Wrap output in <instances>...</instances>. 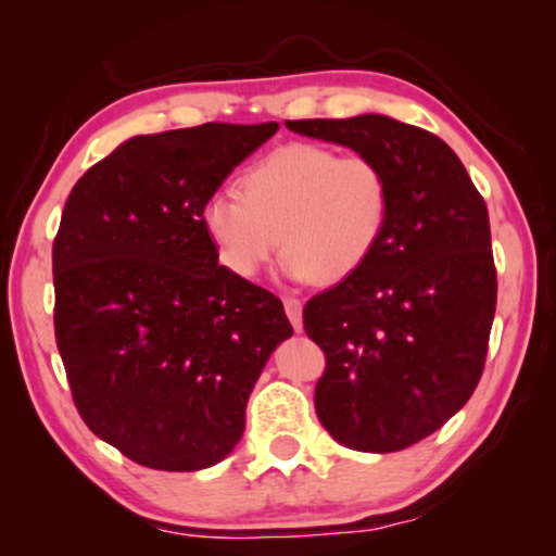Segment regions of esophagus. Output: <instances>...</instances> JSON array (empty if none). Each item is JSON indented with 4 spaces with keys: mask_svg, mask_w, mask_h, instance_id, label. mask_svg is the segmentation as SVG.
Masks as SVG:
<instances>
[{
    "mask_svg": "<svg viewBox=\"0 0 556 556\" xmlns=\"http://www.w3.org/2000/svg\"><path fill=\"white\" fill-rule=\"evenodd\" d=\"M283 308H286L288 321L293 324V329L301 331L303 329V306H301V301L299 299H291V295H288V299H283Z\"/></svg>",
    "mask_w": 556,
    "mask_h": 556,
    "instance_id": "esophagus-1",
    "label": "esophagus"
}]
</instances>
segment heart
<instances>
[{
    "mask_svg": "<svg viewBox=\"0 0 556 556\" xmlns=\"http://www.w3.org/2000/svg\"><path fill=\"white\" fill-rule=\"evenodd\" d=\"M390 212V174L377 159L288 143L248 166L240 194L212 192L200 219L235 278H253L280 245L286 276L339 283L375 255Z\"/></svg>",
    "mask_w": 556,
    "mask_h": 556,
    "instance_id": "heart-1",
    "label": "heart"
}]
</instances>
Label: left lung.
<instances>
[{
	"mask_svg": "<svg viewBox=\"0 0 556 556\" xmlns=\"http://www.w3.org/2000/svg\"><path fill=\"white\" fill-rule=\"evenodd\" d=\"M286 126L390 174L382 242L306 303L303 329L326 356L314 402L329 435L362 453L405 451L443 428L483 375L496 314L489 210L455 151L425 128L375 113Z\"/></svg>",
	"mask_w": 556,
	"mask_h": 556,
	"instance_id": "8db88e82",
	"label": "left lung"
}]
</instances>
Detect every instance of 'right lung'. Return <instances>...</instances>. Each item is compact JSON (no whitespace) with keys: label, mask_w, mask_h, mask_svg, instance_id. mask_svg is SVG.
<instances>
[{"label":"right lung","mask_w":556,"mask_h":556,"mask_svg":"<svg viewBox=\"0 0 556 556\" xmlns=\"http://www.w3.org/2000/svg\"><path fill=\"white\" fill-rule=\"evenodd\" d=\"M278 124L134 136L75 181L52 242L55 341L90 432L134 463L200 470L245 430L283 303L217 263L200 210Z\"/></svg>","instance_id":"add662e5"}]
</instances>
